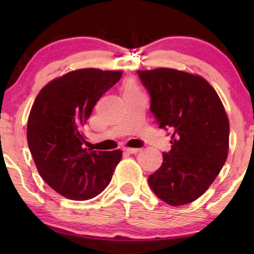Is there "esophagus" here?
Listing matches in <instances>:
<instances>
[{"label":"esophagus","mask_w":254,"mask_h":254,"mask_svg":"<svg viewBox=\"0 0 254 254\" xmlns=\"http://www.w3.org/2000/svg\"><path fill=\"white\" fill-rule=\"evenodd\" d=\"M140 151V148H129V147H125L124 148V152H127V153H137Z\"/></svg>","instance_id":"obj_1"}]
</instances>
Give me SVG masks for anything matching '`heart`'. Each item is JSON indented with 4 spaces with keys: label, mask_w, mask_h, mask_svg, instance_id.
<instances>
[{
    "label": "heart",
    "mask_w": 254,
    "mask_h": 254,
    "mask_svg": "<svg viewBox=\"0 0 254 254\" xmlns=\"http://www.w3.org/2000/svg\"><path fill=\"white\" fill-rule=\"evenodd\" d=\"M132 89H135V87H134V86H127V91H132Z\"/></svg>",
    "instance_id": "obj_1"
}]
</instances>
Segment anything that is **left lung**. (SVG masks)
<instances>
[{
  "instance_id": "1",
  "label": "left lung",
  "mask_w": 254,
  "mask_h": 254,
  "mask_svg": "<svg viewBox=\"0 0 254 254\" xmlns=\"http://www.w3.org/2000/svg\"><path fill=\"white\" fill-rule=\"evenodd\" d=\"M150 111L171 135V150L148 184L172 206L203 195L225 165L230 124L215 89L200 76L173 68L137 71Z\"/></svg>"
}]
</instances>
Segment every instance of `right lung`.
Masks as SVG:
<instances>
[{
  "label": "right lung",
  "instance_id": "add662e5",
  "mask_svg": "<svg viewBox=\"0 0 254 254\" xmlns=\"http://www.w3.org/2000/svg\"><path fill=\"white\" fill-rule=\"evenodd\" d=\"M122 71L82 68L53 79L30 109L27 139L38 172L50 188L71 200H88L107 188L122 151H91L82 127L97 102Z\"/></svg>",
  "mask_w": 254,
  "mask_h": 254
}]
</instances>
